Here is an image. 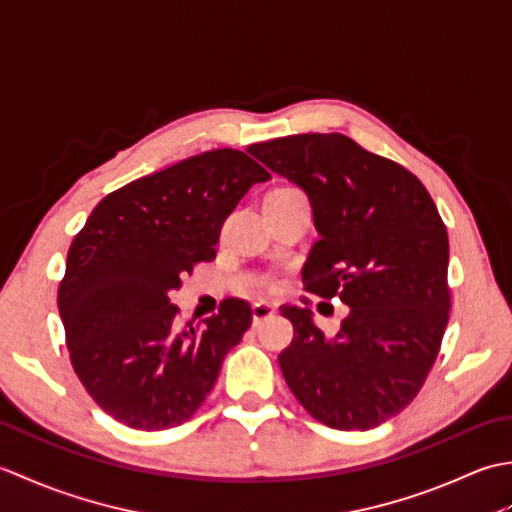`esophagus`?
Here are the masks:
<instances>
[{"instance_id":"esophagus-1","label":"esophagus","mask_w":512,"mask_h":512,"mask_svg":"<svg viewBox=\"0 0 512 512\" xmlns=\"http://www.w3.org/2000/svg\"><path fill=\"white\" fill-rule=\"evenodd\" d=\"M275 314V308L270 303H255L253 306V325H259L262 321L270 319Z\"/></svg>"}]
</instances>
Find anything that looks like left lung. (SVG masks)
<instances>
[{
  "instance_id": "1",
  "label": "left lung",
  "mask_w": 512,
  "mask_h": 512,
  "mask_svg": "<svg viewBox=\"0 0 512 512\" xmlns=\"http://www.w3.org/2000/svg\"><path fill=\"white\" fill-rule=\"evenodd\" d=\"M308 193L321 235L303 284L350 314L325 334L284 306L295 336L279 354L292 394L341 431L374 429L418 396L449 323V235L424 184L343 134H297L248 147Z\"/></svg>"
}]
</instances>
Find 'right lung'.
<instances>
[{
  "label": "right lung",
  "instance_id": "1",
  "mask_svg": "<svg viewBox=\"0 0 512 512\" xmlns=\"http://www.w3.org/2000/svg\"><path fill=\"white\" fill-rule=\"evenodd\" d=\"M268 178L244 151H204L105 195L74 237L57 297L65 343L83 387L118 422L171 429L209 396L253 312L228 297L202 325L176 328L169 292L215 259L224 220Z\"/></svg>",
  "mask_w": 512,
  "mask_h": 512
}]
</instances>
